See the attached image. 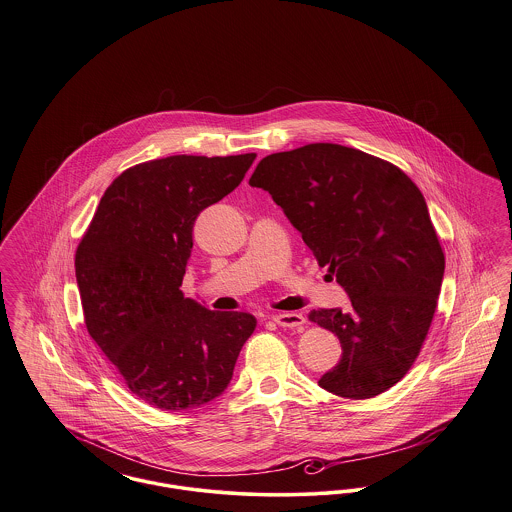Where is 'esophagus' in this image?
<instances>
[{
	"label": "esophagus",
	"mask_w": 512,
	"mask_h": 512,
	"mask_svg": "<svg viewBox=\"0 0 512 512\" xmlns=\"http://www.w3.org/2000/svg\"><path fill=\"white\" fill-rule=\"evenodd\" d=\"M272 320L282 328H301L305 324V317L301 313H278L272 315Z\"/></svg>",
	"instance_id": "1"
}]
</instances>
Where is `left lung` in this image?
<instances>
[{
  "mask_svg": "<svg viewBox=\"0 0 512 512\" xmlns=\"http://www.w3.org/2000/svg\"><path fill=\"white\" fill-rule=\"evenodd\" d=\"M249 186L272 195L351 299L309 315L343 351L318 386L345 399L390 390L428 336L445 270L424 195L395 165L338 144L267 155Z\"/></svg>",
  "mask_w": 512,
  "mask_h": 512,
  "instance_id": "obj_1",
  "label": "left lung"
}]
</instances>
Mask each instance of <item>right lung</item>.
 Segmentation results:
<instances>
[{
	"mask_svg": "<svg viewBox=\"0 0 512 512\" xmlns=\"http://www.w3.org/2000/svg\"><path fill=\"white\" fill-rule=\"evenodd\" d=\"M255 157L172 155L126 169L76 247L88 334L155 409L219 397L257 326L249 313L209 311L180 290L197 215L236 190Z\"/></svg>",
	"mask_w": 512,
	"mask_h": 512,
	"instance_id": "right-lung-1",
	"label": "right lung"
}]
</instances>
